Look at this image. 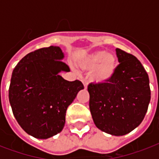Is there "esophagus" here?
Returning a JSON list of instances; mask_svg holds the SVG:
<instances>
[{"instance_id":"1","label":"esophagus","mask_w":159,"mask_h":159,"mask_svg":"<svg viewBox=\"0 0 159 159\" xmlns=\"http://www.w3.org/2000/svg\"><path fill=\"white\" fill-rule=\"evenodd\" d=\"M82 83H83V85H84L85 89H87V82H86L85 80H82Z\"/></svg>"}]
</instances>
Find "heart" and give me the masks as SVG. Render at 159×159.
<instances>
[{"instance_id":"1","label":"heart","mask_w":159,"mask_h":159,"mask_svg":"<svg viewBox=\"0 0 159 159\" xmlns=\"http://www.w3.org/2000/svg\"><path fill=\"white\" fill-rule=\"evenodd\" d=\"M83 71L91 72V80L95 84L105 85L115 77L117 67L116 57L105 50H97L85 55L77 62Z\"/></svg>"}]
</instances>
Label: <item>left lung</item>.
I'll return each instance as SVG.
<instances>
[{
	"label": "left lung",
	"instance_id": "1",
	"mask_svg": "<svg viewBox=\"0 0 159 159\" xmlns=\"http://www.w3.org/2000/svg\"><path fill=\"white\" fill-rule=\"evenodd\" d=\"M120 64L111 82L88 86L89 107L97 128L122 136L143 121L150 102L149 79L141 62L132 54L116 49Z\"/></svg>",
	"mask_w": 159,
	"mask_h": 159
}]
</instances>
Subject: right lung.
I'll list each match as a JSON object with an SVG mask.
<instances>
[{
  "label": "right lung",
  "mask_w": 159,
  "mask_h": 159,
  "mask_svg": "<svg viewBox=\"0 0 159 159\" xmlns=\"http://www.w3.org/2000/svg\"><path fill=\"white\" fill-rule=\"evenodd\" d=\"M60 47L39 48L25 55L12 72L9 101L14 116L30 135L46 139L62 130L67 107L84 89L60 72H70Z\"/></svg>",
  "instance_id": "right-lung-1"
}]
</instances>
